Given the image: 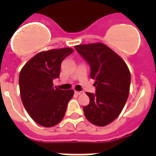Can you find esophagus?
Masks as SVG:
<instances>
[{
  "label": "esophagus",
  "mask_w": 156,
  "mask_h": 156,
  "mask_svg": "<svg viewBox=\"0 0 156 156\" xmlns=\"http://www.w3.org/2000/svg\"><path fill=\"white\" fill-rule=\"evenodd\" d=\"M75 94L77 95H80V94H83V91H76V90H75Z\"/></svg>",
  "instance_id": "1"
}]
</instances>
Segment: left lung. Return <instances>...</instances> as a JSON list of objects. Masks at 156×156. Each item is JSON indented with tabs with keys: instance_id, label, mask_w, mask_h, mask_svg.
Masks as SVG:
<instances>
[{
	"instance_id": "obj_1",
	"label": "left lung",
	"mask_w": 156,
	"mask_h": 156,
	"mask_svg": "<svg viewBox=\"0 0 156 156\" xmlns=\"http://www.w3.org/2000/svg\"><path fill=\"white\" fill-rule=\"evenodd\" d=\"M90 66L96 93L87 92L90 103L83 107L85 117L94 125L105 126L121 113L127 100L130 73L125 62L102 43L75 46Z\"/></svg>"
}]
</instances>
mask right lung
I'll use <instances>...</instances> for the list:
<instances>
[{
	"mask_svg": "<svg viewBox=\"0 0 156 156\" xmlns=\"http://www.w3.org/2000/svg\"><path fill=\"white\" fill-rule=\"evenodd\" d=\"M73 51L70 48L41 51L20 71L22 101L30 117L41 126L51 127L61 122L73 96V90H62L53 87V80L60 75L62 62Z\"/></svg>",
	"mask_w": 156,
	"mask_h": 156,
	"instance_id": "1",
	"label": "right lung"
}]
</instances>
